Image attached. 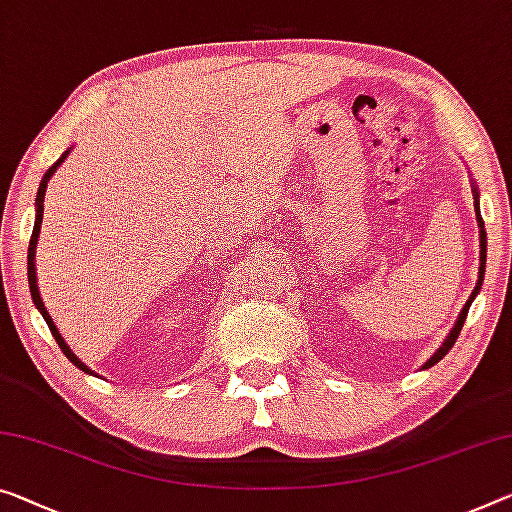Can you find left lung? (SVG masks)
Wrapping results in <instances>:
<instances>
[{"instance_id":"obj_1","label":"left lung","mask_w":512,"mask_h":512,"mask_svg":"<svg viewBox=\"0 0 512 512\" xmlns=\"http://www.w3.org/2000/svg\"><path fill=\"white\" fill-rule=\"evenodd\" d=\"M471 192H474V210H476V222H478V242H481V265H478V281H476L474 290H471L469 300L465 302V306H462L460 316H458V320H455V325L451 327V332H448V336L444 338L442 345H439V348L435 350V355H432V357H430V359L426 361V364H423L421 368H430V366H435L437 361H439V359H444L446 352L453 348V343L458 341L460 329H462V325H465V320H467L469 306H471V302L476 300V295L481 293V286H483V277H485V258H487V235H485V226H483V217H481V192H478L476 183H471Z\"/></svg>"}]
</instances>
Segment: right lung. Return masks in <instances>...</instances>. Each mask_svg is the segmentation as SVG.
Here are the masks:
<instances>
[{"mask_svg":"<svg viewBox=\"0 0 512 512\" xmlns=\"http://www.w3.org/2000/svg\"><path fill=\"white\" fill-rule=\"evenodd\" d=\"M70 151H73V148H68V151H64V155L59 157L57 162L52 164L50 169L45 171V176L41 178V185H38V192H36V222H34V231H31V240H29V249H27V274H29V290H31V300H34V304H36V309L41 311V316L45 318V322H47V327H50V332H52V336H54V341L59 343V348L64 350V355L73 361V364L80 368V371H84V373H89V375H98V373H93L89 366L84 364V361L75 355L73 350H70V345L66 343V338L61 336V332H59V327L54 325V320H52V316H50V311L45 309V302H43V297H41V290H38V281H36V245H38V235H41V224H43V203H45V190H47V180H50L54 174H57V169L61 167V162L66 160V157L70 155Z\"/></svg>","mask_w":512,"mask_h":512,"instance_id":"1","label":"right lung"}]
</instances>
